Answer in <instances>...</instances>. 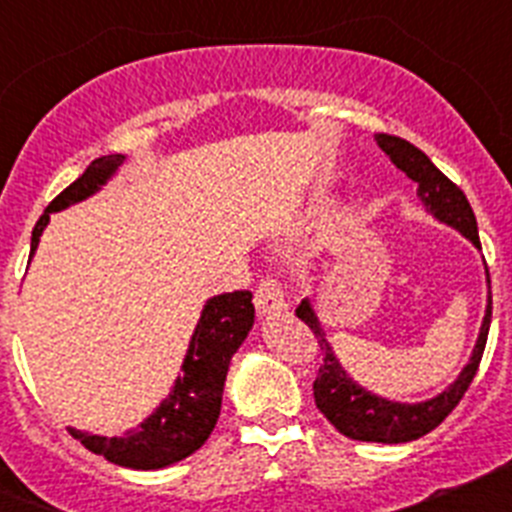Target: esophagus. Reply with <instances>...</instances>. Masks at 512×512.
<instances>
[{
  "instance_id": "1",
  "label": "esophagus",
  "mask_w": 512,
  "mask_h": 512,
  "mask_svg": "<svg viewBox=\"0 0 512 512\" xmlns=\"http://www.w3.org/2000/svg\"><path fill=\"white\" fill-rule=\"evenodd\" d=\"M253 305L259 315H277V312L287 310V300H284L282 284L277 279H264V282L256 287V295H253Z\"/></svg>"
}]
</instances>
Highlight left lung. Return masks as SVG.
Masks as SVG:
<instances>
[{
    "mask_svg": "<svg viewBox=\"0 0 512 512\" xmlns=\"http://www.w3.org/2000/svg\"><path fill=\"white\" fill-rule=\"evenodd\" d=\"M377 143L392 164L418 184V200L423 207L431 212L436 220L451 225L459 230L464 238L479 248V233H477V220H474L472 205H469L467 194L461 192L449 176L433 166V161L425 156L420 148H415L408 140L397 138V135L379 133ZM487 284H490V271H487ZM297 318L315 333L323 351V364L318 369V377L312 384L315 392V405L320 413L336 425V431L343 436L354 438V441H372V443H405L415 441V438L431 433L436 425L446 420V415L459 405L464 392L469 390L474 374L479 369V361L485 354L487 333H490V320H492V295L487 292V310L482 328H479L477 346H474L469 364L461 369L456 382L451 384L449 390H443L441 395L431 397L425 402H392L384 397L366 392L361 384L348 377V372L336 359L333 348H330L325 330L320 325L318 315L312 310L310 300H302L297 307Z\"/></svg>",
    "mask_w": 512,
    "mask_h": 512,
    "instance_id": "1",
    "label": "left lung"
}]
</instances>
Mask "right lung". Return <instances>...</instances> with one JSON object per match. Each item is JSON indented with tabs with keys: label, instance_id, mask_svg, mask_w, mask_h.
Segmentation results:
<instances>
[{
	"label": "right lung",
	"instance_id": "add662e5",
	"mask_svg": "<svg viewBox=\"0 0 512 512\" xmlns=\"http://www.w3.org/2000/svg\"><path fill=\"white\" fill-rule=\"evenodd\" d=\"M122 161L125 156L120 153L97 158L74 184H69L51 205L45 207L33 228L30 259L38 248L45 225L51 223V212L66 210V207L99 192V187L110 182ZM251 328L253 302L248 289L212 297L202 307L200 323L192 333L182 364V377H176L169 397L143 423L115 438L92 436V433L76 431V428H69V433L76 441L84 443L92 454L104 456L117 467L161 469L187 459L210 438L212 428L220 418L230 359L246 341Z\"/></svg>",
	"mask_w": 512,
	"mask_h": 512
}]
</instances>
